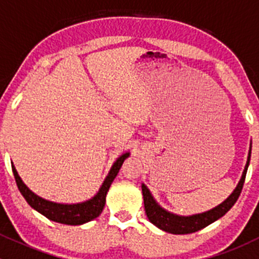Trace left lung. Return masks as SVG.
<instances>
[{
  "label": "left lung",
  "mask_w": 259,
  "mask_h": 259,
  "mask_svg": "<svg viewBox=\"0 0 259 259\" xmlns=\"http://www.w3.org/2000/svg\"><path fill=\"white\" fill-rule=\"evenodd\" d=\"M249 160H250V149H249V154H248V160H247V164H245L244 171H243L242 178L239 180L238 185H237V188L234 189V192L232 193V194L229 195V197L227 198L222 204H219L218 207L205 211V213L195 214V215L180 217L164 210L163 208L159 207L158 203H156L155 200H154V198L151 197L148 188L143 184L142 190H143V197H144V208H145V213L146 215H148L149 221H150L154 226L158 227V228L173 234L194 233V232L199 231V229L205 228V227L209 226L210 223L215 222L217 219L223 217L227 211L233 207L234 203L237 202V199H238L239 194H241L242 192L243 184H244L245 174H247Z\"/></svg>",
  "instance_id": "left-lung-1"
}]
</instances>
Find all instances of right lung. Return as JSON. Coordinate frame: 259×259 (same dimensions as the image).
<instances>
[{"instance_id": "add662e5", "label": "right lung", "mask_w": 259, "mask_h": 259, "mask_svg": "<svg viewBox=\"0 0 259 259\" xmlns=\"http://www.w3.org/2000/svg\"><path fill=\"white\" fill-rule=\"evenodd\" d=\"M127 156H129V153H125L117 158V160L115 161L114 165L111 166L110 173L108 174L106 179L104 180L100 190H99L98 194H96L95 197L91 198L90 200H86V202L83 203H77V204H59V203L49 202V200L42 199V198H40L38 195H36L35 193L31 192V190L23 184V182L21 180L20 177H18L14 164H12V171H14L15 180H16L18 190H20L21 194L23 195L26 202H27L33 209H36L38 213L45 215L46 218L50 219V221H54L62 224H69V226H79V224H83L86 223V222L93 221L96 217L100 215V213L104 209V205H105V198L106 194H108L109 188H110L111 183H113L115 177L117 176L122 163H124V160Z\"/></svg>"}]
</instances>
